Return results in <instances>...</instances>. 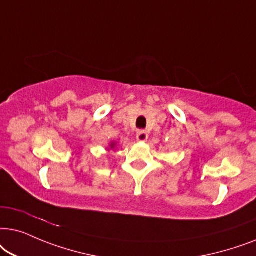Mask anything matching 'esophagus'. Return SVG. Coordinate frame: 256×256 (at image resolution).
Wrapping results in <instances>:
<instances>
[{"instance_id": "esophagus-1", "label": "esophagus", "mask_w": 256, "mask_h": 256, "mask_svg": "<svg viewBox=\"0 0 256 256\" xmlns=\"http://www.w3.org/2000/svg\"><path fill=\"white\" fill-rule=\"evenodd\" d=\"M148 134L146 131H138L137 134V139L139 142H145L148 140Z\"/></svg>"}]
</instances>
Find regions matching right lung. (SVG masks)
Segmentation results:
<instances>
[{
	"instance_id": "add662e5",
	"label": "right lung",
	"mask_w": 256,
	"mask_h": 256,
	"mask_svg": "<svg viewBox=\"0 0 256 256\" xmlns=\"http://www.w3.org/2000/svg\"><path fill=\"white\" fill-rule=\"evenodd\" d=\"M110 146H111V148H114V142H112V144H111Z\"/></svg>"
}]
</instances>
